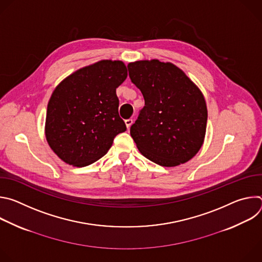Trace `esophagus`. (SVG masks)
<instances>
[{"mask_svg":"<svg viewBox=\"0 0 262 262\" xmlns=\"http://www.w3.org/2000/svg\"><path fill=\"white\" fill-rule=\"evenodd\" d=\"M132 124H133V119H127V120H125V125H126L127 128H129V127L132 126Z\"/></svg>","mask_w":262,"mask_h":262,"instance_id":"obj_1","label":"esophagus"}]
</instances>
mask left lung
<instances>
[{
  "instance_id": "1",
  "label": "left lung",
  "mask_w": 262,
  "mask_h": 262,
  "mask_svg": "<svg viewBox=\"0 0 262 262\" xmlns=\"http://www.w3.org/2000/svg\"><path fill=\"white\" fill-rule=\"evenodd\" d=\"M127 67L145 100L130 127L139 151L163 167L189 162L200 150L206 134L207 107L202 91L171 62L139 60Z\"/></svg>"
}]
</instances>
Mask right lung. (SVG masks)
<instances>
[{"instance_id":"right-lung-1","label":"right lung","mask_w":262,"mask_h":262,"mask_svg":"<svg viewBox=\"0 0 262 262\" xmlns=\"http://www.w3.org/2000/svg\"><path fill=\"white\" fill-rule=\"evenodd\" d=\"M127 78L120 60H100L62 80L48 103L45 135L64 163L88 166L102 158L114 138L126 130L119 117L116 89Z\"/></svg>"}]
</instances>
